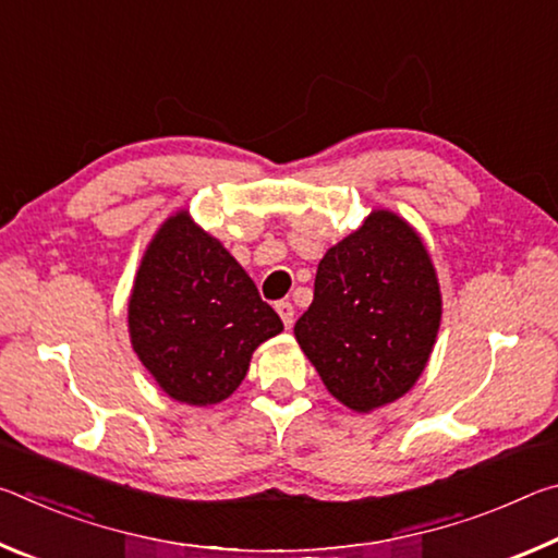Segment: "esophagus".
<instances>
[{
    "label": "esophagus",
    "mask_w": 558,
    "mask_h": 558,
    "mask_svg": "<svg viewBox=\"0 0 558 558\" xmlns=\"http://www.w3.org/2000/svg\"><path fill=\"white\" fill-rule=\"evenodd\" d=\"M276 310H278V315L282 319V325L290 329L292 327V319H295V307H292V302L290 300H278L276 302Z\"/></svg>",
    "instance_id": "esophagus-1"
}]
</instances>
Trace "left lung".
I'll use <instances>...</instances> for the list:
<instances>
[{
  "instance_id": "left-lung-1",
  "label": "left lung",
  "mask_w": 558,
  "mask_h": 558,
  "mask_svg": "<svg viewBox=\"0 0 558 558\" xmlns=\"http://www.w3.org/2000/svg\"><path fill=\"white\" fill-rule=\"evenodd\" d=\"M440 315V286L421 235L379 209L319 260L313 305L295 323V339L327 391L369 413L418 381Z\"/></svg>"
}]
</instances>
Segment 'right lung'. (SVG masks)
<instances>
[{
    "instance_id": "1",
    "label": "right lung",
    "mask_w": 558,
    "mask_h": 558,
    "mask_svg": "<svg viewBox=\"0 0 558 558\" xmlns=\"http://www.w3.org/2000/svg\"><path fill=\"white\" fill-rule=\"evenodd\" d=\"M130 342L167 396L211 405L239 389L251 356L282 332L221 241L179 211L149 241L128 305Z\"/></svg>"
}]
</instances>
